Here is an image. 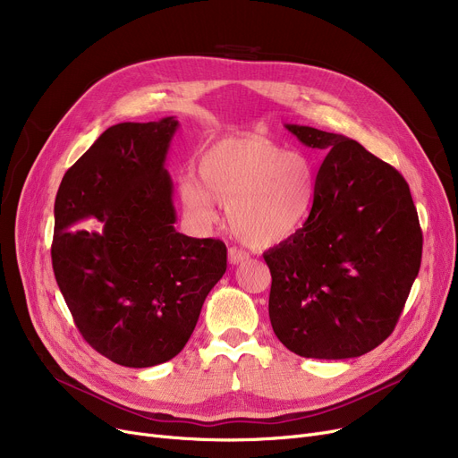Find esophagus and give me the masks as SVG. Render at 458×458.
<instances>
[{
    "label": "esophagus",
    "mask_w": 458,
    "mask_h": 458,
    "mask_svg": "<svg viewBox=\"0 0 458 458\" xmlns=\"http://www.w3.org/2000/svg\"><path fill=\"white\" fill-rule=\"evenodd\" d=\"M245 259H249V254L245 250H239L235 247L228 249V261L230 266H239V263H243Z\"/></svg>",
    "instance_id": "esophagus-1"
}]
</instances>
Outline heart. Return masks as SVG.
Masks as SVG:
<instances>
[{"instance_id": "b5f03b06", "label": "heart", "mask_w": 458, "mask_h": 458, "mask_svg": "<svg viewBox=\"0 0 458 458\" xmlns=\"http://www.w3.org/2000/svg\"><path fill=\"white\" fill-rule=\"evenodd\" d=\"M199 177L180 180L185 213L199 225L216 221L226 204L232 232L254 249L290 242L316 209L319 178L304 154L259 135L216 139L199 157Z\"/></svg>"}]
</instances>
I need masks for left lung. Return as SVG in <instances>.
Returning a JSON list of instances; mask_svg holds the SVG:
<instances>
[{"mask_svg":"<svg viewBox=\"0 0 458 458\" xmlns=\"http://www.w3.org/2000/svg\"><path fill=\"white\" fill-rule=\"evenodd\" d=\"M285 128L327 157L308 225L263 254L273 330L304 358L362 356L394 332L420 273L423 237L411 189L345 135Z\"/></svg>","mask_w":458,"mask_h":458,"instance_id":"8db88e82","label":"left lung"}]
</instances>
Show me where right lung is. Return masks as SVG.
Returning <instances> with one entry per match:
<instances>
[{
  "label": "right lung",
  "mask_w": 458,
  "mask_h": 458,
  "mask_svg": "<svg viewBox=\"0 0 458 458\" xmlns=\"http://www.w3.org/2000/svg\"><path fill=\"white\" fill-rule=\"evenodd\" d=\"M176 116L107 128L55 197L54 273L87 344L126 368L174 358L226 271L219 239L176 232L165 168Z\"/></svg>",
  "instance_id": "add662e5"
}]
</instances>
